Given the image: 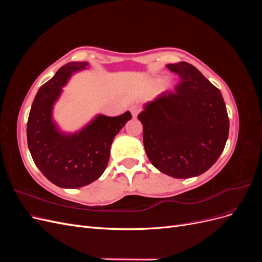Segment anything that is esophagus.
I'll use <instances>...</instances> for the list:
<instances>
[{
	"label": "esophagus",
	"instance_id": "34e87169",
	"mask_svg": "<svg viewBox=\"0 0 262 262\" xmlns=\"http://www.w3.org/2000/svg\"><path fill=\"white\" fill-rule=\"evenodd\" d=\"M130 113L132 114L133 117H137L138 114L140 113V109H139L137 106H132V107L130 108Z\"/></svg>",
	"mask_w": 262,
	"mask_h": 262
}]
</instances>
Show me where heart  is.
<instances>
[{
    "label": "heart",
    "instance_id": "obj_1",
    "mask_svg": "<svg viewBox=\"0 0 262 262\" xmlns=\"http://www.w3.org/2000/svg\"><path fill=\"white\" fill-rule=\"evenodd\" d=\"M162 82V80H157V83H161Z\"/></svg>",
    "mask_w": 262,
    "mask_h": 262
}]
</instances>
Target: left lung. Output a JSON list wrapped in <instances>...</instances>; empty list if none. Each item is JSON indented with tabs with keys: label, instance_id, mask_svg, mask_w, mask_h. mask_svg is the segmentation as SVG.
Returning <instances> with one entry per match:
<instances>
[{
	"label": "left lung",
	"instance_id": "8db88e82",
	"mask_svg": "<svg viewBox=\"0 0 262 262\" xmlns=\"http://www.w3.org/2000/svg\"><path fill=\"white\" fill-rule=\"evenodd\" d=\"M181 77L175 93L144 105L138 119L149 162L173 178H191L211 168L223 152L229 121L223 96L188 62L167 64Z\"/></svg>",
	"mask_w": 262,
	"mask_h": 262
}]
</instances>
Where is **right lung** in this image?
<instances>
[{
  "mask_svg": "<svg viewBox=\"0 0 262 262\" xmlns=\"http://www.w3.org/2000/svg\"><path fill=\"white\" fill-rule=\"evenodd\" d=\"M89 62H69L39 89L27 122L31 157L43 176L61 188L75 189L92 184L105 171L115 137L132 118L130 112L117 117L97 115L74 133L61 131L53 120V106L62 87Z\"/></svg>",
  "mask_w": 262,
  "mask_h": 262,
  "instance_id": "1",
  "label": "right lung"
}]
</instances>
